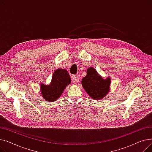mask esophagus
Wrapping results in <instances>:
<instances>
[{
    "instance_id": "obj_1",
    "label": "esophagus",
    "mask_w": 152,
    "mask_h": 152,
    "mask_svg": "<svg viewBox=\"0 0 152 152\" xmlns=\"http://www.w3.org/2000/svg\"><path fill=\"white\" fill-rule=\"evenodd\" d=\"M72 80H73V82L74 83H77L79 82V78L77 76L74 75L73 77H72Z\"/></svg>"
}]
</instances>
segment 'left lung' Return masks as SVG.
<instances>
[{
  "instance_id": "obj_1",
  "label": "left lung",
  "mask_w": 152,
  "mask_h": 152,
  "mask_svg": "<svg viewBox=\"0 0 152 152\" xmlns=\"http://www.w3.org/2000/svg\"><path fill=\"white\" fill-rule=\"evenodd\" d=\"M83 87L89 96L94 100L105 97L110 91L111 79L103 78L93 67L87 69V75L81 81Z\"/></svg>"
}]
</instances>
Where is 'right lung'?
<instances>
[{"mask_svg":"<svg viewBox=\"0 0 152 152\" xmlns=\"http://www.w3.org/2000/svg\"><path fill=\"white\" fill-rule=\"evenodd\" d=\"M71 82V77L65 69H57L54 71L50 84H41L42 97L49 102L57 100Z\"/></svg>","mask_w":152,"mask_h":152,"instance_id":"add662e5","label":"right lung"}]
</instances>
